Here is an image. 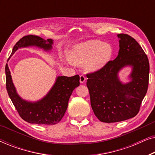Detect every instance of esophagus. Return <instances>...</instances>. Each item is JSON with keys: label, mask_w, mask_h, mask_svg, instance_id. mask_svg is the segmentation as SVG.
I'll return each mask as SVG.
<instances>
[{"label": "esophagus", "mask_w": 155, "mask_h": 155, "mask_svg": "<svg viewBox=\"0 0 155 155\" xmlns=\"http://www.w3.org/2000/svg\"><path fill=\"white\" fill-rule=\"evenodd\" d=\"M87 78L84 77V76L83 75H81L80 76V83H84V82H85Z\"/></svg>", "instance_id": "obj_1"}]
</instances>
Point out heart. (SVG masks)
I'll return each mask as SVG.
<instances>
[{"mask_svg":"<svg viewBox=\"0 0 155 155\" xmlns=\"http://www.w3.org/2000/svg\"><path fill=\"white\" fill-rule=\"evenodd\" d=\"M113 48L109 44L99 40H91L75 46L69 54L68 62L84 65L89 72L99 71L111 59Z\"/></svg>","mask_w":155,"mask_h":155,"instance_id":"obj_1","label":"heart"}]
</instances>
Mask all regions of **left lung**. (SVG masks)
<instances>
[{
    "instance_id": "left-lung-1",
    "label": "left lung",
    "mask_w": 155,
    "mask_h": 155,
    "mask_svg": "<svg viewBox=\"0 0 155 155\" xmlns=\"http://www.w3.org/2000/svg\"><path fill=\"white\" fill-rule=\"evenodd\" d=\"M117 36L118 56L99 71L86 75L92 110L104 123L119 122L136 116L149 83V61L140 45L126 34ZM128 65L132 67L131 81L124 84L117 73Z\"/></svg>"
}]
</instances>
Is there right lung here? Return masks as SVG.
I'll return each instance as SVG.
<instances>
[{"label":"right lung","instance_id":"1","mask_svg":"<svg viewBox=\"0 0 155 155\" xmlns=\"http://www.w3.org/2000/svg\"><path fill=\"white\" fill-rule=\"evenodd\" d=\"M52 44L53 40L51 39L44 40L35 35L25 36L14 46L11 56L18 48L29 46H35L44 51H49L52 48ZM5 75L6 89L12 104L20 117L30 124H58L66 111L73 91L80 85V76L78 75L73 77L58 76L54 86L44 98L35 102H31L24 100L18 94L8 64L5 65Z\"/></svg>","mask_w":155,"mask_h":155}]
</instances>
